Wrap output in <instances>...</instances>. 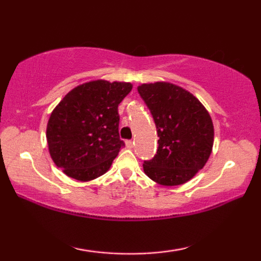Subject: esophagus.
<instances>
[{
    "label": "esophagus",
    "mask_w": 261,
    "mask_h": 261,
    "mask_svg": "<svg viewBox=\"0 0 261 261\" xmlns=\"http://www.w3.org/2000/svg\"><path fill=\"white\" fill-rule=\"evenodd\" d=\"M126 146L128 148H132L134 146V141L133 140H127L126 141Z\"/></svg>",
    "instance_id": "esophagus-1"
}]
</instances>
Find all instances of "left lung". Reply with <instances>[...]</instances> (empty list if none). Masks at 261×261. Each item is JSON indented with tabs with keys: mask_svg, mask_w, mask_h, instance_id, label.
<instances>
[{
	"mask_svg": "<svg viewBox=\"0 0 261 261\" xmlns=\"http://www.w3.org/2000/svg\"><path fill=\"white\" fill-rule=\"evenodd\" d=\"M138 91L159 137L155 155L144 162L145 173L166 187L187 183L203 169L212 153V117L194 95L174 84H142Z\"/></svg>",
	"mask_w": 261,
	"mask_h": 261,
	"instance_id": "1",
	"label": "left lung"
}]
</instances>
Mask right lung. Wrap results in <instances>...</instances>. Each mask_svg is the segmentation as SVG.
Instances as JSON below:
<instances>
[{
    "mask_svg": "<svg viewBox=\"0 0 261 261\" xmlns=\"http://www.w3.org/2000/svg\"><path fill=\"white\" fill-rule=\"evenodd\" d=\"M130 90V83L94 81L72 89L59 102L46 138L51 158L64 173L87 181L109 170L124 147L117 107Z\"/></svg>",
    "mask_w": 261,
    "mask_h": 261,
    "instance_id": "right-lung-1",
    "label": "right lung"
}]
</instances>
